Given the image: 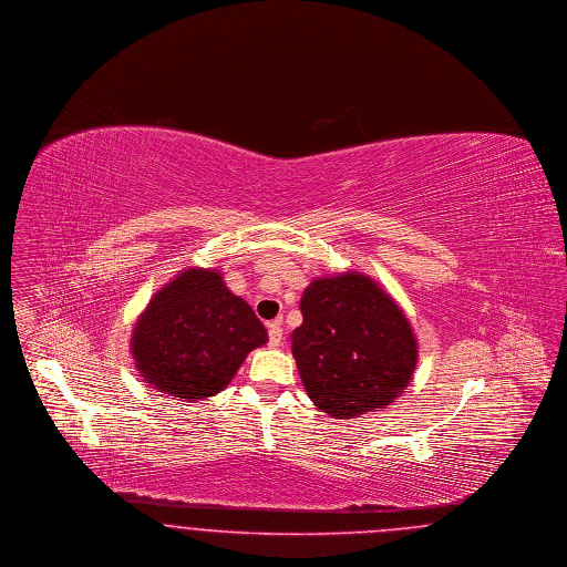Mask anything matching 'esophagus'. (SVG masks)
I'll use <instances>...</instances> for the list:
<instances>
[{
  "label": "esophagus",
  "instance_id": "obj_1",
  "mask_svg": "<svg viewBox=\"0 0 567 567\" xmlns=\"http://www.w3.org/2000/svg\"><path fill=\"white\" fill-rule=\"evenodd\" d=\"M267 332H269V347H278L282 342V328H280V323H269Z\"/></svg>",
  "mask_w": 567,
  "mask_h": 567
}]
</instances>
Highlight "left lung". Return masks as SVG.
<instances>
[{
    "mask_svg": "<svg viewBox=\"0 0 567 567\" xmlns=\"http://www.w3.org/2000/svg\"><path fill=\"white\" fill-rule=\"evenodd\" d=\"M291 333L301 383L323 413L351 420L392 404L417 364V340L399 303L362 271L323 276L300 300Z\"/></svg>",
    "mask_w": 567,
    "mask_h": 567,
    "instance_id": "left-lung-1",
    "label": "left lung"
}]
</instances>
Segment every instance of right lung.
<instances>
[{"label":"right lung","mask_w":567,"mask_h":567,"mask_svg":"<svg viewBox=\"0 0 567 567\" xmlns=\"http://www.w3.org/2000/svg\"><path fill=\"white\" fill-rule=\"evenodd\" d=\"M266 342L264 323L220 271L188 267L141 312L131 353L154 390L197 402L223 392L246 355Z\"/></svg>","instance_id":"obj_1"}]
</instances>
